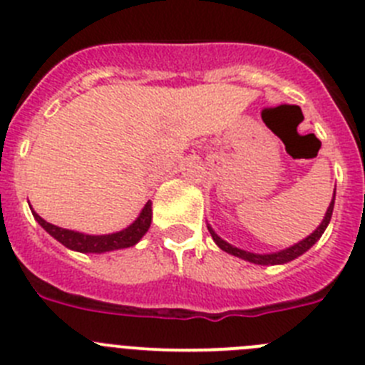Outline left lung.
Segmentation results:
<instances>
[{"mask_svg":"<svg viewBox=\"0 0 365 365\" xmlns=\"http://www.w3.org/2000/svg\"><path fill=\"white\" fill-rule=\"evenodd\" d=\"M333 207H334V195H333V200H331L329 207H327L324 220H322L320 225H318V227L314 229V231L311 232L307 238L300 240L298 244L291 245V247L282 249V251H278V252H269V255H258V252L244 251V249L235 247V245H231L229 242H225L223 238H220V236L216 235L215 229H212L211 225H207V229H209V232H211L212 240H215V244L218 245L222 251L229 252V255L238 256V258H242V260L251 262V264H256V265H280V264H287V262L294 260V258L302 256L305 251H309V249L313 247L314 244H317L318 240H320V236L324 235V231L327 229V225H329L331 216H333Z\"/></svg>","mask_w":365,"mask_h":365,"instance_id":"1","label":"left lung"}]
</instances>
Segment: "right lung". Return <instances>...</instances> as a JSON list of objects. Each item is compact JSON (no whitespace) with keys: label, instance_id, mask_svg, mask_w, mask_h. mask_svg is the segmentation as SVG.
Wrapping results in <instances>:
<instances>
[{"label":"right lung","instance_id":"obj_1","mask_svg":"<svg viewBox=\"0 0 365 365\" xmlns=\"http://www.w3.org/2000/svg\"><path fill=\"white\" fill-rule=\"evenodd\" d=\"M32 216H34L36 222H38L52 238L58 240L60 244H63L65 247L71 249V251L101 255V252L118 251V249H125L136 245L150 227V222H153V203H145V207L142 209L140 216L130 223L129 227L121 229V231L118 232H110V235H85V232L71 231V229L52 225V223L45 222L36 211H32Z\"/></svg>","mask_w":365,"mask_h":365}]
</instances>
